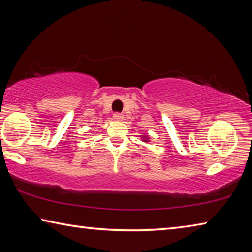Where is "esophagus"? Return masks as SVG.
<instances>
[{
    "label": "esophagus",
    "instance_id": "obj_1",
    "mask_svg": "<svg viewBox=\"0 0 252 252\" xmlns=\"http://www.w3.org/2000/svg\"><path fill=\"white\" fill-rule=\"evenodd\" d=\"M113 119H114V120H117V121H121L122 119H123L122 113H120V112H116V113L113 114Z\"/></svg>",
    "mask_w": 252,
    "mask_h": 252
}]
</instances>
